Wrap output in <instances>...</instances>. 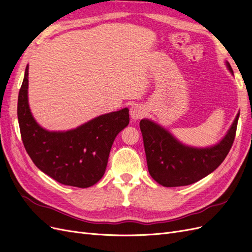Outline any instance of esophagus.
I'll return each mask as SVG.
<instances>
[{
    "instance_id": "esophagus-1",
    "label": "esophagus",
    "mask_w": 252,
    "mask_h": 252,
    "mask_svg": "<svg viewBox=\"0 0 252 252\" xmlns=\"http://www.w3.org/2000/svg\"><path fill=\"white\" fill-rule=\"evenodd\" d=\"M145 114H146V110H145L143 106L138 105V104H134L131 106L130 117H131L132 121H136V120H140V119L144 118Z\"/></svg>"
}]
</instances>
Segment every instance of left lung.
Segmentation results:
<instances>
[{"instance_id":"8db88e82","label":"left lung","mask_w":252,"mask_h":252,"mask_svg":"<svg viewBox=\"0 0 252 252\" xmlns=\"http://www.w3.org/2000/svg\"><path fill=\"white\" fill-rule=\"evenodd\" d=\"M226 66L232 74L230 64ZM240 113L229 130L218 144L197 148L181 143L165 128L148 119L140 122L148 171L151 178L165 187L193 184L215 171L229 152L236 132Z\"/></svg>"}]
</instances>
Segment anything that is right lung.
<instances>
[{"mask_svg":"<svg viewBox=\"0 0 252 252\" xmlns=\"http://www.w3.org/2000/svg\"><path fill=\"white\" fill-rule=\"evenodd\" d=\"M21 136L28 156L61 184L87 188L102 179L110 149L129 124L128 108L102 114L75 129L48 131L36 123L28 104V65L18 97Z\"/></svg>","mask_w":252,"mask_h":252,"instance_id":"obj_1","label":"right lung"}]
</instances>
